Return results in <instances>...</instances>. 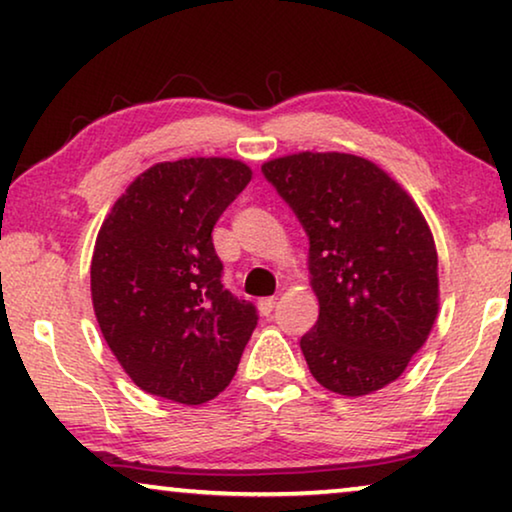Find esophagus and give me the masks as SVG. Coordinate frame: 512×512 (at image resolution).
<instances>
[{
	"mask_svg": "<svg viewBox=\"0 0 512 512\" xmlns=\"http://www.w3.org/2000/svg\"><path fill=\"white\" fill-rule=\"evenodd\" d=\"M276 304H278V299L276 297H264V299H259V313L262 315H271V311L273 308H276Z\"/></svg>",
	"mask_w": 512,
	"mask_h": 512,
	"instance_id": "esophagus-1",
	"label": "esophagus"
}]
</instances>
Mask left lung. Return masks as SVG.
I'll return each mask as SVG.
<instances>
[{"label":"left lung","instance_id":"1","mask_svg":"<svg viewBox=\"0 0 512 512\" xmlns=\"http://www.w3.org/2000/svg\"><path fill=\"white\" fill-rule=\"evenodd\" d=\"M262 174L308 234L320 315L301 336L329 392L364 397L397 380L438 313V255L406 190L364 157L297 153Z\"/></svg>","mask_w":512,"mask_h":512}]
</instances>
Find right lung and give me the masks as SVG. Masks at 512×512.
Here are the masks:
<instances>
[{"label": "right lung", "mask_w": 512, "mask_h": 512, "mask_svg": "<svg viewBox=\"0 0 512 512\" xmlns=\"http://www.w3.org/2000/svg\"><path fill=\"white\" fill-rule=\"evenodd\" d=\"M229 157L160 162L115 201L90 266L99 329L143 392L185 406L232 383L257 308L222 285L213 227L250 183Z\"/></svg>", "instance_id": "add662e5"}]
</instances>
